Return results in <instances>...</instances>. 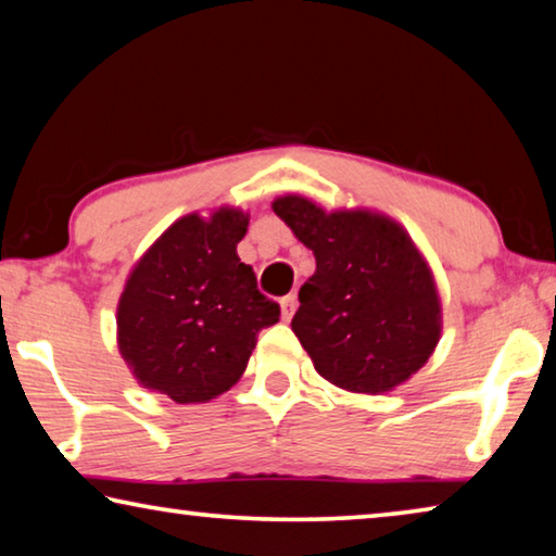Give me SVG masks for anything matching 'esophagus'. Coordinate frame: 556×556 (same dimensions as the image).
<instances>
[{
    "label": "esophagus",
    "mask_w": 556,
    "mask_h": 556,
    "mask_svg": "<svg viewBox=\"0 0 556 556\" xmlns=\"http://www.w3.org/2000/svg\"><path fill=\"white\" fill-rule=\"evenodd\" d=\"M279 306H281V318L289 321V318L294 316V312H296V294H294V291H291V294H287V296H281Z\"/></svg>",
    "instance_id": "1"
}]
</instances>
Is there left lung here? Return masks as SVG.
Returning <instances> with one entry per match:
<instances>
[{"instance_id":"obj_1","label":"left lung","mask_w":556,"mask_h":556,"mask_svg":"<svg viewBox=\"0 0 556 556\" xmlns=\"http://www.w3.org/2000/svg\"><path fill=\"white\" fill-rule=\"evenodd\" d=\"M314 252L291 331L336 388L382 394L425 368L441 338V299L429 262L390 215L326 211L289 193L271 203Z\"/></svg>"}]
</instances>
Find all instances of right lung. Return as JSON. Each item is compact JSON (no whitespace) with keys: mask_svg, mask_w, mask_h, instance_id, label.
<instances>
[{"mask_svg":"<svg viewBox=\"0 0 556 556\" xmlns=\"http://www.w3.org/2000/svg\"><path fill=\"white\" fill-rule=\"evenodd\" d=\"M250 215L188 213L131 267L117 304V348L135 380L178 404L211 402L242 378L279 304L238 257Z\"/></svg>","mask_w":556,"mask_h":556,"instance_id":"obj_1","label":"right lung"}]
</instances>
